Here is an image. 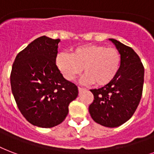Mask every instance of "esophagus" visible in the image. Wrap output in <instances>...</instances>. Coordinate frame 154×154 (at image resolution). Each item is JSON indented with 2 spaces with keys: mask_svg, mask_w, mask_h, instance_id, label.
Returning a JSON list of instances; mask_svg holds the SVG:
<instances>
[{
  "mask_svg": "<svg viewBox=\"0 0 154 154\" xmlns=\"http://www.w3.org/2000/svg\"><path fill=\"white\" fill-rule=\"evenodd\" d=\"M85 89H84V88H82V87H78V91H79V93L82 92L83 90H85Z\"/></svg>",
  "mask_w": 154,
  "mask_h": 154,
  "instance_id": "34e87169",
  "label": "esophagus"
}]
</instances>
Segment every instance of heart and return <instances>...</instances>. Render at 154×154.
I'll return each mask as SVG.
<instances>
[{
	"label": "heart",
	"mask_w": 154,
	"mask_h": 154,
	"mask_svg": "<svg viewBox=\"0 0 154 154\" xmlns=\"http://www.w3.org/2000/svg\"><path fill=\"white\" fill-rule=\"evenodd\" d=\"M121 63V55L114 47L101 44H85L77 47L71 54L60 53L56 59L57 66L64 77L72 81L82 72V81L97 85L108 84L116 77Z\"/></svg>",
	"instance_id": "obj_1"
}]
</instances>
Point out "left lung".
<instances>
[{
    "label": "left lung",
    "instance_id": "obj_1",
    "mask_svg": "<svg viewBox=\"0 0 154 154\" xmlns=\"http://www.w3.org/2000/svg\"><path fill=\"white\" fill-rule=\"evenodd\" d=\"M110 40L120 52L121 64L111 82L103 87L90 90L94 101L89 106V111L96 123L116 128L128 121L139 105L145 69L132 48L114 38Z\"/></svg>",
    "mask_w": 154,
    "mask_h": 154
}]
</instances>
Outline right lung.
<instances>
[{
    "label": "right lung",
    "mask_w": 154,
    "mask_h": 154,
    "mask_svg": "<svg viewBox=\"0 0 154 154\" xmlns=\"http://www.w3.org/2000/svg\"><path fill=\"white\" fill-rule=\"evenodd\" d=\"M59 38L42 36L17 54L10 84L20 112L29 123L52 128L64 121L69 105L78 95L74 83L63 77L56 64Z\"/></svg>",
    "instance_id": "add662e5"
}]
</instances>
